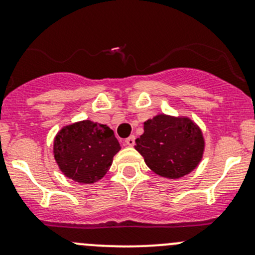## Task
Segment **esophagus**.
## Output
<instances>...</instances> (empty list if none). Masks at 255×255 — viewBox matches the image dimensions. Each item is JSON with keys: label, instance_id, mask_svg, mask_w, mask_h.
Instances as JSON below:
<instances>
[{"label": "esophagus", "instance_id": "1", "mask_svg": "<svg viewBox=\"0 0 255 255\" xmlns=\"http://www.w3.org/2000/svg\"><path fill=\"white\" fill-rule=\"evenodd\" d=\"M125 143H126V145L133 146V145H134V143H135V137H134V135H130V137H128L127 139L125 140Z\"/></svg>", "mask_w": 255, "mask_h": 255}]
</instances>
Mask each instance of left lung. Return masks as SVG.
<instances>
[{"mask_svg": "<svg viewBox=\"0 0 255 255\" xmlns=\"http://www.w3.org/2000/svg\"><path fill=\"white\" fill-rule=\"evenodd\" d=\"M134 148L151 171L179 179L200 164L205 139L199 126L189 117L158 115L144 122V133L135 139Z\"/></svg>", "mask_w": 255, "mask_h": 255, "instance_id": "left-lung-1", "label": "left lung"}]
</instances>
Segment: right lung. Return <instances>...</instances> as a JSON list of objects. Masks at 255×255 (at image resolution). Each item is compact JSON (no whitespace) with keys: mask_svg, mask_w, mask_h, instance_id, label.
Returning <instances> with one entry per match:
<instances>
[{"mask_svg":"<svg viewBox=\"0 0 255 255\" xmlns=\"http://www.w3.org/2000/svg\"><path fill=\"white\" fill-rule=\"evenodd\" d=\"M121 145L106 125L85 120L61 128L54 139V158L69 179L94 184L105 176Z\"/></svg>","mask_w":255,"mask_h":255,"instance_id":"add662e5","label":"right lung"}]
</instances>
